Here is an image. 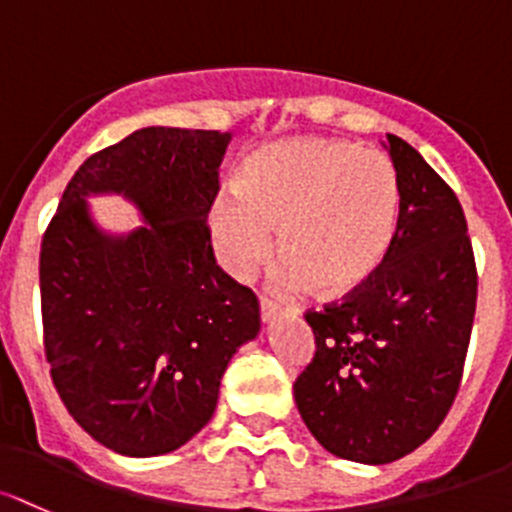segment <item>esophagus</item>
I'll list each match as a JSON object with an SVG mask.
<instances>
[{
    "label": "esophagus",
    "instance_id": "1",
    "mask_svg": "<svg viewBox=\"0 0 512 512\" xmlns=\"http://www.w3.org/2000/svg\"><path fill=\"white\" fill-rule=\"evenodd\" d=\"M279 311V306L274 304V301H270V299H260V316H262V321H270L274 314H277Z\"/></svg>",
    "mask_w": 512,
    "mask_h": 512
}]
</instances>
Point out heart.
<instances>
[{
  "label": "heart",
  "mask_w": 512,
  "mask_h": 512,
  "mask_svg": "<svg viewBox=\"0 0 512 512\" xmlns=\"http://www.w3.org/2000/svg\"><path fill=\"white\" fill-rule=\"evenodd\" d=\"M400 181L383 154L326 137H292L240 161L235 196L215 198L208 228L220 262L250 272L272 247L284 292L343 299L385 267L400 230Z\"/></svg>",
  "instance_id": "obj_1"
}]
</instances>
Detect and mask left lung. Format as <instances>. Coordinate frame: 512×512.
Returning <instances> with one entry per match:
<instances>
[{
  "mask_svg": "<svg viewBox=\"0 0 512 512\" xmlns=\"http://www.w3.org/2000/svg\"><path fill=\"white\" fill-rule=\"evenodd\" d=\"M400 181L395 247L378 277L306 311L314 360L294 383L299 414L338 459L390 464L449 412L476 314V262L456 193L405 139L387 134Z\"/></svg>",
  "mask_w": 512,
  "mask_h": 512,
  "instance_id": "8db88e82",
  "label": "left lung"
}]
</instances>
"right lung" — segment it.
I'll use <instances>...</instances> for the list:
<instances>
[{
  "mask_svg": "<svg viewBox=\"0 0 512 512\" xmlns=\"http://www.w3.org/2000/svg\"><path fill=\"white\" fill-rule=\"evenodd\" d=\"M215 129L144 127L83 161L41 242L43 351L71 417L122 456L184 446L211 422L220 380L260 333V304L215 265L208 211L230 144ZM143 213L107 234L88 195Z\"/></svg>",
  "mask_w": 512,
  "mask_h": 512,
  "instance_id": "obj_1",
  "label": "right lung"
}]
</instances>
